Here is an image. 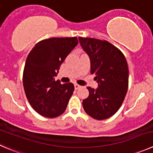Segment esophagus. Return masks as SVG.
<instances>
[{
  "instance_id": "obj_1",
  "label": "esophagus",
  "mask_w": 153,
  "mask_h": 153,
  "mask_svg": "<svg viewBox=\"0 0 153 153\" xmlns=\"http://www.w3.org/2000/svg\"><path fill=\"white\" fill-rule=\"evenodd\" d=\"M74 86H75V90H78V89H79L80 87H81V86L79 85V84H74Z\"/></svg>"
}]
</instances>
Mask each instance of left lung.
<instances>
[{"label":"left lung","instance_id":"left-lung-1","mask_svg":"<svg viewBox=\"0 0 153 153\" xmlns=\"http://www.w3.org/2000/svg\"><path fill=\"white\" fill-rule=\"evenodd\" d=\"M90 59V73L99 87H87L89 96L83 107L89 116L98 120L108 119L119 110L128 86V68L122 51L108 41L78 37Z\"/></svg>","mask_w":153,"mask_h":153}]
</instances>
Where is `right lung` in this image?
<instances>
[{
  "label": "right lung",
  "mask_w": 153,
  "mask_h": 153,
  "mask_svg": "<svg viewBox=\"0 0 153 153\" xmlns=\"http://www.w3.org/2000/svg\"><path fill=\"white\" fill-rule=\"evenodd\" d=\"M76 37L51 38L35 45L27 57L23 85L28 102L42 116L63 114L74 91L73 84H60L55 77L69 53L78 45Z\"/></svg>",
  "instance_id": "obj_1"
}]
</instances>
